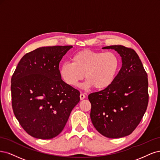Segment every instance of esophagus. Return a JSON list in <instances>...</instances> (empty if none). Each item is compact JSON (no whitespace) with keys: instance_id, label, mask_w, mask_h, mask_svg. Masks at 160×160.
Segmentation results:
<instances>
[{"instance_id":"obj_1","label":"esophagus","mask_w":160,"mask_h":160,"mask_svg":"<svg viewBox=\"0 0 160 160\" xmlns=\"http://www.w3.org/2000/svg\"><path fill=\"white\" fill-rule=\"evenodd\" d=\"M80 100H84L85 98H86V96H85L84 94L81 93L80 95Z\"/></svg>"}]
</instances>
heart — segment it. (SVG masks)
I'll list each match as a JSON object with an SVG mask.
<instances>
[{"mask_svg":"<svg viewBox=\"0 0 160 160\" xmlns=\"http://www.w3.org/2000/svg\"><path fill=\"white\" fill-rule=\"evenodd\" d=\"M120 60L114 52L83 50L75 53L71 62H64L59 68L61 78L66 84L76 87L84 77L82 88L97 90L106 88L114 81L120 68Z\"/></svg>","mask_w":160,"mask_h":160,"instance_id":"heart-1","label":"heart"}]
</instances>
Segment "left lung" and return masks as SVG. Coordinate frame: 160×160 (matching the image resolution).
Returning a JSON list of instances; mask_svg holds the SVG:
<instances>
[{
    "mask_svg": "<svg viewBox=\"0 0 160 160\" xmlns=\"http://www.w3.org/2000/svg\"><path fill=\"white\" fill-rule=\"evenodd\" d=\"M122 58V68L104 90L88 95L90 118L96 130L109 138L131 134L141 122L148 104V80L138 55L122 45L106 46Z\"/></svg>",
    "mask_w": 160,
    "mask_h": 160,
    "instance_id": "8db88e82",
    "label": "left lung"
}]
</instances>
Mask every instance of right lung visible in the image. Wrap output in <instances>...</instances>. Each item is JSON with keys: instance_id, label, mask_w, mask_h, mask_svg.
<instances>
[{"instance_id": "right-lung-1", "label": "right lung", "mask_w": 160, "mask_h": 160, "mask_svg": "<svg viewBox=\"0 0 160 160\" xmlns=\"http://www.w3.org/2000/svg\"><path fill=\"white\" fill-rule=\"evenodd\" d=\"M71 48L46 46L26 54L12 76L14 114L34 138L57 136L80 101V92L66 84L59 74L60 62Z\"/></svg>"}]
</instances>
